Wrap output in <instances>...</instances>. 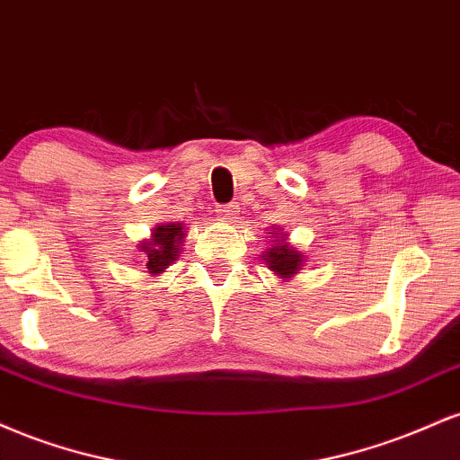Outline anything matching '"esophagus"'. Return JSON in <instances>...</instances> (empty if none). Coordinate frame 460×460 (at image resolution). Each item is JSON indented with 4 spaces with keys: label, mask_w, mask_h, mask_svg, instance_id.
Here are the masks:
<instances>
[{
    "label": "esophagus",
    "mask_w": 460,
    "mask_h": 460,
    "mask_svg": "<svg viewBox=\"0 0 460 460\" xmlns=\"http://www.w3.org/2000/svg\"><path fill=\"white\" fill-rule=\"evenodd\" d=\"M216 214H218V218H223V220H234L235 218V205H218V208H216Z\"/></svg>",
    "instance_id": "esophagus-1"
}]
</instances>
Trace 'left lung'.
I'll return each instance as SVG.
<instances>
[{
	"label": "left lung",
	"mask_w": 460,
	"mask_h": 460,
	"mask_svg": "<svg viewBox=\"0 0 460 460\" xmlns=\"http://www.w3.org/2000/svg\"><path fill=\"white\" fill-rule=\"evenodd\" d=\"M300 252L294 251V248H289L288 244H283V242L277 240V246H272L270 251H268L266 255V261L268 266H270V270H274L279 274V277H285L289 279L292 274H296V270L300 268Z\"/></svg>",
	"instance_id": "left-lung-1"
}]
</instances>
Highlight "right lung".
<instances>
[{
	"label": "right lung",
	"mask_w": 460,
	"mask_h": 460,
	"mask_svg": "<svg viewBox=\"0 0 460 460\" xmlns=\"http://www.w3.org/2000/svg\"><path fill=\"white\" fill-rule=\"evenodd\" d=\"M183 226L168 223V225H160L155 231H153V242H146L142 244V252H146V268L153 274L164 272V268L171 266L172 261L177 260L179 252V244H181Z\"/></svg>",
	"instance_id": "add662e5"
}]
</instances>
